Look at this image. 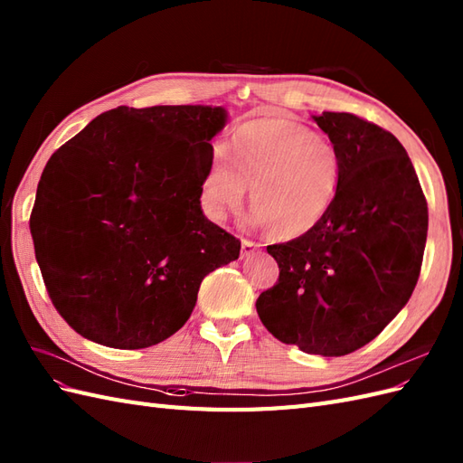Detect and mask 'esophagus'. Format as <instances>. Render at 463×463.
I'll return each instance as SVG.
<instances>
[{
  "label": "esophagus",
  "instance_id": "obj_1",
  "mask_svg": "<svg viewBox=\"0 0 463 463\" xmlns=\"http://www.w3.org/2000/svg\"><path fill=\"white\" fill-rule=\"evenodd\" d=\"M259 247H260V245L255 243V241H251V240H241V257L253 255Z\"/></svg>",
  "mask_w": 463,
  "mask_h": 463
}]
</instances>
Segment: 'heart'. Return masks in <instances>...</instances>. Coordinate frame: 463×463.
I'll return each instance as SVG.
<instances>
[{
    "mask_svg": "<svg viewBox=\"0 0 463 463\" xmlns=\"http://www.w3.org/2000/svg\"><path fill=\"white\" fill-rule=\"evenodd\" d=\"M341 156L329 136L290 118L243 122L216 149L203 177V204L214 220L251 208L279 240L304 235L329 214L341 189Z\"/></svg>",
    "mask_w": 463,
    "mask_h": 463,
    "instance_id": "b5f03b06",
    "label": "heart"
}]
</instances>
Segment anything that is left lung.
Here are the masks:
<instances>
[{"label":"left lung","instance_id":"left-lung-1","mask_svg":"<svg viewBox=\"0 0 463 463\" xmlns=\"http://www.w3.org/2000/svg\"><path fill=\"white\" fill-rule=\"evenodd\" d=\"M341 156V189L314 230L269 245L279 282L257 299L262 325L321 356L358 351L413 294L429 208L405 147L351 112L314 117Z\"/></svg>","mask_w":463,"mask_h":463}]
</instances>
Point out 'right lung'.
<instances>
[{
    "label": "right lung",
    "instance_id": "add662e5",
    "mask_svg": "<svg viewBox=\"0 0 463 463\" xmlns=\"http://www.w3.org/2000/svg\"><path fill=\"white\" fill-rule=\"evenodd\" d=\"M226 110L118 107L48 159L31 212L43 280L58 314L93 343L146 348L191 317L208 272L241 241L210 222L201 186Z\"/></svg>",
    "mask_w": 463,
    "mask_h": 463
}]
</instances>
